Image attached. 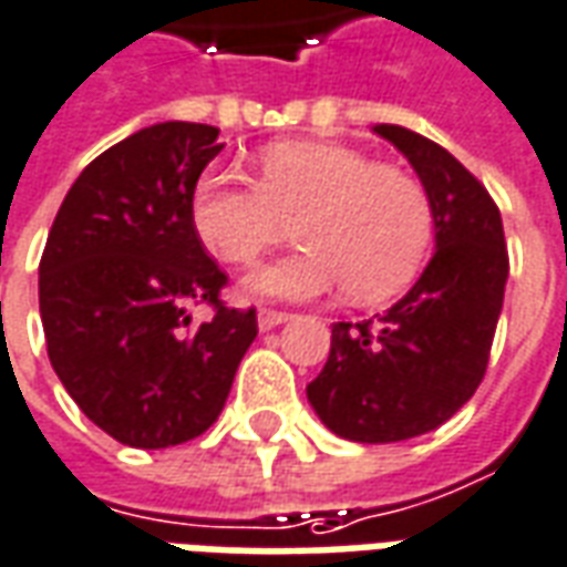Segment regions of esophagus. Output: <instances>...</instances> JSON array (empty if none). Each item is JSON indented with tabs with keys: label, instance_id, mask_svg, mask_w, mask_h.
Instances as JSON below:
<instances>
[{
	"label": "esophagus",
	"instance_id": "1",
	"mask_svg": "<svg viewBox=\"0 0 567 567\" xmlns=\"http://www.w3.org/2000/svg\"><path fill=\"white\" fill-rule=\"evenodd\" d=\"M287 320H292V315H287V311H275V308H262V311H259V329H262V332L280 327V323H287Z\"/></svg>",
	"mask_w": 567,
	"mask_h": 567
}]
</instances>
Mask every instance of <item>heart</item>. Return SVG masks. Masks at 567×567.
<instances>
[{"label": "heart", "instance_id": "obj_1", "mask_svg": "<svg viewBox=\"0 0 567 567\" xmlns=\"http://www.w3.org/2000/svg\"><path fill=\"white\" fill-rule=\"evenodd\" d=\"M259 176L207 171L192 188V228L228 265H252L290 235L305 247L244 280V296L308 302L344 290L375 305L403 292L433 250L427 188L341 143L280 140L256 155Z\"/></svg>", "mask_w": 567, "mask_h": 567}]
</instances>
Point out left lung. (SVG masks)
I'll list each match as a JSON object with an SVG mask.
<instances>
[{
  "label": "left lung",
  "mask_w": 567,
  "mask_h": 567,
  "mask_svg": "<svg viewBox=\"0 0 567 567\" xmlns=\"http://www.w3.org/2000/svg\"><path fill=\"white\" fill-rule=\"evenodd\" d=\"M433 204V256L415 287L375 320L332 323L327 367L308 403L351 443H400L436 431L485 375L509 262L483 183L452 152L400 124H375Z\"/></svg>",
  "instance_id": "left-lung-1"
}]
</instances>
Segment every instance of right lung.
Returning <instances> with one entry per match:
<instances>
[{"instance_id": "add662e5", "label": "right lung", "mask_w": 567, "mask_h": 567, "mask_svg": "<svg viewBox=\"0 0 567 567\" xmlns=\"http://www.w3.org/2000/svg\"><path fill=\"white\" fill-rule=\"evenodd\" d=\"M219 152L210 124L143 127L84 167L48 235V360L75 405L122 445L200 436L256 339V311L219 302L226 275L192 228V188ZM188 301L217 315L192 328Z\"/></svg>"}]
</instances>
